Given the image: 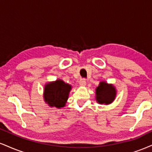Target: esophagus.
Instances as JSON below:
<instances>
[{"label":"esophagus","mask_w":152,"mask_h":152,"mask_svg":"<svg viewBox=\"0 0 152 152\" xmlns=\"http://www.w3.org/2000/svg\"><path fill=\"white\" fill-rule=\"evenodd\" d=\"M79 85L81 86H85L86 85V82L85 79H81L79 81Z\"/></svg>","instance_id":"obj_1"}]
</instances>
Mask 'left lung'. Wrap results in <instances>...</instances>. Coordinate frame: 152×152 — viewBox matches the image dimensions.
I'll use <instances>...</instances> for the list:
<instances>
[{
	"label": "left lung",
	"instance_id": "8db88e82",
	"mask_svg": "<svg viewBox=\"0 0 152 152\" xmlns=\"http://www.w3.org/2000/svg\"><path fill=\"white\" fill-rule=\"evenodd\" d=\"M117 96L116 88L113 84L107 83L105 81L100 82L96 88V100L99 104L109 105L115 99Z\"/></svg>",
	"mask_w": 152,
	"mask_h": 152
}]
</instances>
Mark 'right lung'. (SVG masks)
<instances>
[{"label": "right lung", "mask_w": 152, "mask_h": 152, "mask_svg": "<svg viewBox=\"0 0 152 152\" xmlns=\"http://www.w3.org/2000/svg\"><path fill=\"white\" fill-rule=\"evenodd\" d=\"M71 88V85L65 83L61 79L47 83L43 91L44 101L51 107H64L68 100Z\"/></svg>", "instance_id": "1"}]
</instances>
